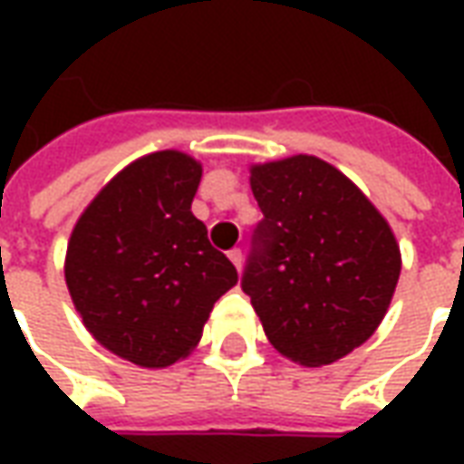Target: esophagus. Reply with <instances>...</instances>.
<instances>
[{"mask_svg":"<svg viewBox=\"0 0 464 464\" xmlns=\"http://www.w3.org/2000/svg\"><path fill=\"white\" fill-rule=\"evenodd\" d=\"M228 258H231L233 266H236V268L241 271V263H243V251H241V248H231V251H228Z\"/></svg>","mask_w":464,"mask_h":464,"instance_id":"obj_1","label":"esophagus"}]
</instances>
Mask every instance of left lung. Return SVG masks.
Masks as SVG:
<instances>
[{"instance_id":"obj_1","label":"left lung","mask_w":464,"mask_h":464,"mask_svg":"<svg viewBox=\"0 0 464 464\" xmlns=\"http://www.w3.org/2000/svg\"><path fill=\"white\" fill-rule=\"evenodd\" d=\"M263 218L241 288L281 355L331 365L368 341L400 278L388 221L348 176L315 156L251 169Z\"/></svg>"}]
</instances>
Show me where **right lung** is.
Segmentation results:
<instances>
[{"label": "right lung", "mask_w": 464, "mask_h": 464, "mask_svg": "<svg viewBox=\"0 0 464 464\" xmlns=\"http://www.w3.org/2000/svg\"><path fill=\"white\" fill-rule=\"evenodd\" d=\"M198 183L196 159L149 153L96 193L66 246V285L86 331L141 368L186 358L213 303L238 283L191 213Z\"/></svg>", "instance_id": "add662e5"}]
</instances>
